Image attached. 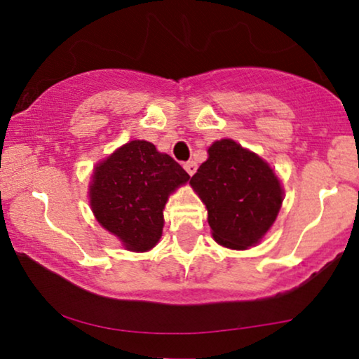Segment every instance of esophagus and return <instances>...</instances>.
<instances>
[{
  "label": "esophagus",
  "mask_w": 359,
  "mask_h": 359,
  "mask_svg": "<svg viewBox=\"0 0 359 359\" xmlns=\"http://www.w3.org/2000/svg\"><path fill=\"white\" fill-rule=\"evenodd\" d=\"M184 169L187 170L189 175H194L195 170H197V162H195V161H187L184 164Z\"/></svg>",
  "instance_id": "34e87169"
}]
</instances>
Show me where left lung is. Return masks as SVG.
Masks as SVG:
<instances>
[{
  "mask_svg": "<svg viewBox=\"0 0 359 359\" xmlns=\"http://www.w3.org/2000/svg\"><path fill=\"white\" fill-rule=\"evenodd\" d=\"M190 184L207 205L215 241L233 250L256 245L283 203V187L271 167L231 140L210 146Z\"/></svg>",
  "mask_w": 359,
  "mask_h": 359,
  "instance_id": "left-lung-1",
  "label": "left lung"
}]
</instances>
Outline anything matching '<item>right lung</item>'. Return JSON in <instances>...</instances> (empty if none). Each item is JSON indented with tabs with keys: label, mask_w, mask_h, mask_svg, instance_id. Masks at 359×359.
Instances as JSON below:
<instances>
[{
	"label": "right lung",
	"mask_w": 359,
	"mask_h": 359,
	"mask_svg": "<svg viewBox=\"0 0 359 359\" xmlns=\"http://www.w3.org/2000/svg\"><path fill=\"white\" fill-rule=\"evenodd\" d=\"M190 175L170 156L147 141H131L97 165L90 185V205L98 223L130 251L156 246L164 226L170 192Z\"/></svg>",
	"instance_id": "add662e5"
}]
</instances>
